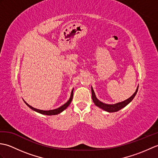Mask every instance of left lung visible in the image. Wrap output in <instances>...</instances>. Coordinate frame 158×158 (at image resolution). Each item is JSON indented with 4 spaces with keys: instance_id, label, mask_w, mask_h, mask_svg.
Here are the masks:
<instances>
[{
    "instance_id": "8db88e82",
    "label": "left lung",
    "mask_w": 158,
    "mask_h": 158,
    "mask_svg": "<svg viewBox=\"0 0 158 158\" xmlns=\"http://www.w3.org/2000/svg\"><path fill=\"white\" fill-rule=\"evenodd\" d=\"M138 89H139V86L138 88H137L136 92L134 93V94L130 97L129 98H127V100H124L123 102H118V103H116V104H114V105H107V104L105 103H103L101 101H100L98 99L96 98V95H95V93L94 92V89L92 87V100L93 102H94V104L96 105V106L100 107V108H101L102 109L106 110V111H108L110 113H113V112H116V111H118L120 109H122L123 107H125L127 105H128V104L132 101V100L135 98L137 92H138Z\"/></svg>"
}]
</instances>
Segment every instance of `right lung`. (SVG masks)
Masks as SVG:
<instances>
[{"label": "right lung", "mask_w": 158, "mask_h": 158, "mask_svg": "<svg viewBox=\"0 0 158 158\" xmlns=\"http://www.w3.org/2000/svg\"><path fill=\"white\" fill-rule=\"evenodd\" d=\"M73 89L72 90L71 92V95H70V98L69 100V101L67 102L66 103H65L64 105H63L62 106H61L59 108L56 109H53V110H40V109H35L34 107L31 106V105H29L28 103H26L25 101L24 102L26 103V105H27L28 107H30L31 109L35 110V111L38 112L39 113H41L43 114V115H57V114H59L61 112H62L64 110H65L67 107L69 106V105L71 102L72 100H73Z\"/></svg>", "instance_id": "obj_1"}]
</instances>
